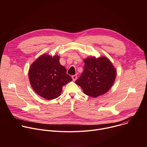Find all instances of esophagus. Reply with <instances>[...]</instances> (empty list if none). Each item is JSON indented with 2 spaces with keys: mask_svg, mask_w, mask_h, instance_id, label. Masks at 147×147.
Here are the masks:
<instances>
[{
  "mask_svg": "<svg viewBox=\"0 0 147 147\" xmlns=\"http://www.w3.org/2000/svg\"><path fill=\"white\" fill-rule=\"evenodd\" d=\"M71 77H72V78H73V81H76V80H77V76L76 74H75V75L72 76H71Z\"/></svg>",
  "mask_w": 147,
  "mask_h": 147,
  "instance_id": "34e87169",
  "label": "esophagus"
}]
</instances>
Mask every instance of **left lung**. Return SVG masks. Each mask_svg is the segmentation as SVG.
<instances>
[{"label":"left lung","instance_id":"obj_1","mask_svg":"<svg viewBox=\"0 0 147 147\" xmlns=\"http://www.w3.org/2000/svg\"><path fill=\"white\" fill-rule=\"evenodd\" d=\"M84 69L76 83L87 95L96 98L107 92L116 78V70L106 57H88L84 60Z\"/></svg>","mask_w":147,"mask_h":147}]
</instances>
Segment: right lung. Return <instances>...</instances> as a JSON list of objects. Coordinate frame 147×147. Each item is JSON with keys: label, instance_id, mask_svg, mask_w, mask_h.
I'll use <instances>...</instances> for the list:
<instances>
[{"label": "right lung", "instance_id": "add662e5", "mask_svg": "<svg viewBox=\"0 0 147 147\" xmlns=\"http://www.w3.org/2000/svg\"><path fill=\"white\" fill-rule=\"evenodd\" d=\"M31 85L42 98L51 100L59 96L62 87L72 80L66 68L59 63V57L46 55L38 58L28 73Z\"/></svg>", "mask_w": 147, "mask_h": 147}]
</instances>
